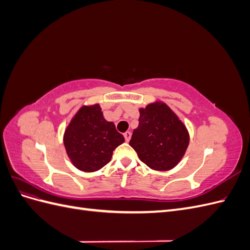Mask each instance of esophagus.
<instances>
[{"label": "esophagus", "instance_id": "34e87169", "mask_svg": "<svg viewBox=\"0 0 250 250\" xmlns=\"http://www.w3.org/2000/svg\"><path fill=\"white\" fill-rule=\"evenodd\" d=\"M124 138H125V141L126 142H129L130 139H131V132L130 131H126L124 133Z\"/></svg>", "mask_w": 250, "mask_h": 250}]
</instances>
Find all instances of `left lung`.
<instances>
[{"label":"left lung","mask_w":250,"mask_h":250,"mask_svg":"<svg viewBox=\"0 0 250 250\" xmlns=\"http://www.w3.org/2000/svg\"><path fill=\"white\" fill-rule=\"evenodd\" d=\"M140 123L133 130L129 145L150 169L169 171L175 168L190 143L183 121L163 101L141 107Z\"/></svg>","instance_id":"left-lung-1"}]
</instances>
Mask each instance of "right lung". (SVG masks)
Segmentation results:
<instances>
[{
	"mask_svg": "<svg viewBox=\"0 0 250 250\" xmlns=\"http://www.w3.org/2000/svg\"><path fill=\"white\" fill-rule=\"evenodd\" d=\"M125 141L113 122L104 119L100 105H82L63 133V145L74 167L96 172L111 160L112 151Z\"/></svg>",
	"mask_w": 250,
	"mask_h": 250,
	"instance_id": "obj_1",
	"label": "right lung"
}]
</instances>
